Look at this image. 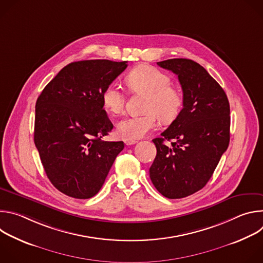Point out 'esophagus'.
<instances>
[{"label": "esophagus", "mask_w": 263, "mask_h": 263, "mask_svg": "<svg viewBox=\"0 0 263 263\" xmlns=\"http://www.w3.org/2000/svg\"><path fill=\"white\" fill-rule=\"evenodd\" d=\"M136 142H137L136 140H125L126 145H132V144H135Z\"/></svg>", "instance_id": "34e87169"}]
</instances>
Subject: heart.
<instances>
[{
    "label": "heart",
    "instance_id": "b5f03b06",
    "mask_svg": "<svg viewBox=\"0 0 263 263\" xmlns=\"http://www.w3.org/2000/svg\"><path fill=\"white\" fill-rule=\"evenodd\" d=\"M128 87L134 92H144L147 98L142 116L127 117L117 125V135L125 140L143 137L157 126V116L164 122L172 121L179 114L182 105L180 91L172 86L167 73L151 65H139L126 78ZM104 108L114 115L123 112L126 96L118 83L108 84L102 92Z\"/></svg>",
    "mask_w": 263,
    "mask_h": 263
}]
</instances>
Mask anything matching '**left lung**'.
I'll use <instances>...</instances> for the list:
<instances>
[{
    "instance_id": "8db88e82",
    "label": "left lung",
    "mask_w": 263,
    "mask_h": 263,
    "mask_svg": "<svg viewBox=\"0 0 263 263\" xmlns=\"http://www.w3.org/2000/svg\"><path fill=\"white\" fill-rule=\"evenodd\" d=\"M157 64L178 76L183 108L161 137L153 139L157 154L149 178L162 196L181 199L203 189L228 148L230 105L220 85L194 60L175 58Z\"/></svg>"
}]
</instances>
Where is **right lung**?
I'll return each instance as SVG.
<instances>
[{"label": "right lung", "instance_id": "obj_1", "mask_svg": "<svg viewBox=\"0 0 263 263\" xmlns=\"http://www.w3.org/2000/svg\"><path fill=\"white\" fill-rule=\"evenodd\" d=\"M127 67V61L82 60L64 66L35 105L34 143L51 183L62 194L96 196L123 141H105L114 125L102 92Z\"/></svg>", "mask_w": 263, "mask_h": 263}]
</instances>
